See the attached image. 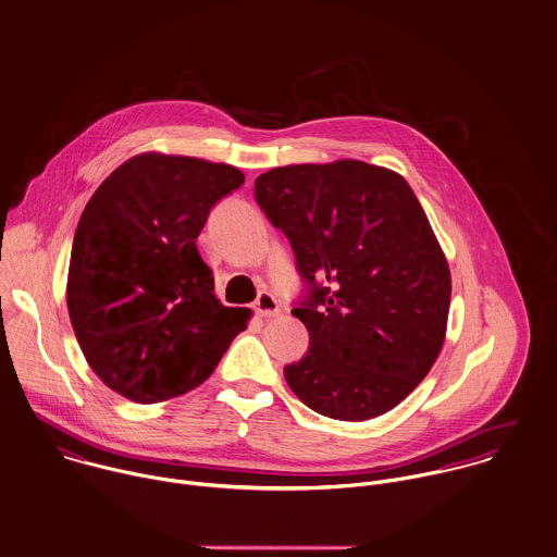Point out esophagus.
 <instances>
[{
  "mask_svg": "<svg viewBox=\"0 0 557 557\" xmlns=\"http://www.w3.org/2000/svg\"><path fill=\"white\" fill-rule=\"evenodd\" d=\"M255 313L259 318H274V315H278L281 313L278 300L270 292H261L259 298L255 300Z\"/></svg>",
  "mask_w": 557,
  "mask_h": 557,
  "instance_id": "obj_1",
  "label": "esophagus"
}]
</instances>
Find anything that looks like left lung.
<instances>
[{"mask_svg":"<svg viewBox=\"0 0 557 557\" xmlns=\"http://www.w3.org/2000/svg\"><path fill=\"white\" fill-rule=\"evenodd\" d=\"M255 197L311 285L294 309L311 347L285 367L289 388L334 420L391 411L435 364L453 292L413 190L393 169L345 159L274 166Z\"/></svg>","mask_w":557,"mask_h":557,"instance_id":"left-lung-1","label":"left lung"}]
</instances>
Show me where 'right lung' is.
<instances>
[{
    "label": "right lung",
    "instance_id": "obj_1",
    "mask_svg": "<svg viewBox=\"0 0 557 557\" xmlns=\"http://www.w3.org/2000/svg\"><path fill=\"white\" fill-rule=\"evenodd\" d=\"M244 173L223 162L144 152L91 195L75 232L66 302L89 369L135 403L201 386L250 309L221 305L197 238Z\"/></svg>",
    "mask_w": 557,
    "mask_h": 557
}]
</instances>
